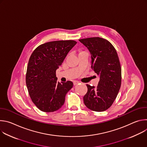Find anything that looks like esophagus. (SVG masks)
<instances>
[{
    "label": "esophagus",
    "instance_id": "obj_1",
    "mask_svg": "<svg viewBox=\"0 0 147 147\" xmlns=\"http://www.w3.org/2000/svg\"><path fill=\"white\" fill-rule=\"evenodd\" d=\"M79 83H80V82L78 81H73V84H74V86H76V85L78 84Z\"/></svg>",
    "mask_w": 147,
    "mask_h": 147
}]
</instances>
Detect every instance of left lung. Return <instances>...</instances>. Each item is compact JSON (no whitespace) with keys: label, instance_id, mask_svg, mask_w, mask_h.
<instances>
[{"label":"left lung","instance_id":"left-lung-1","mask_svg":"<svg viewBox=\"0 0 147 147\" xmlns=\"http://www.w3.org/2000/svg\"><path fill=\"white\" fill-rule=\"evenodd\" d=\"M89 50L91 68L99 76L98 86L87 84L88 91L83 97L85 105L95 112L109 108L119 91L121 69L116 51L109 42L100 37L79 39Z\"/></svg>","mask_w":147,"mask_h":147}]
</instances>
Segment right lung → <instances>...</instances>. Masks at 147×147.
I'll return each instance as SVG.
<instances>
[{
	"label": "right lung",
	"mask_w": 147,
	"mask_h": 147,
	"mask_svg": "<svg viewBox=\"0 0 147 147\" xmlns=\"http://www.w3.org/2000/svg\"><path fill=\"white\" fill-rule=\"evenodd\" d=\"M76 44L73 40L49 42L38 47L31 54L26 85L32 101L41 111L53 112L63 105L73 83L57 81L56 71Z\"/></svg>",
	"instance_id": "1"
}]
</instances>
